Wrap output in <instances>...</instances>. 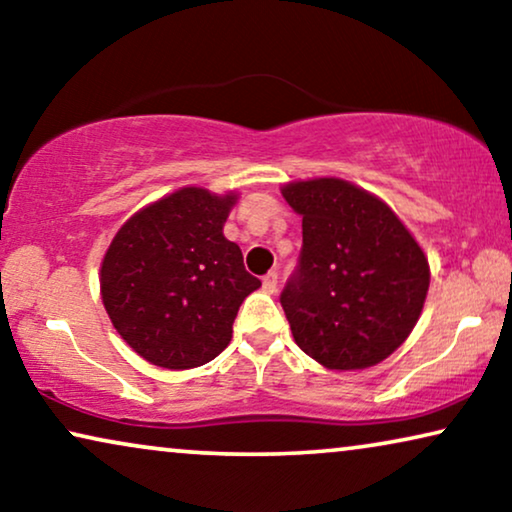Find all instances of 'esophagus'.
<instances>
[{"label": "esophagus", "mask_w": 512, "mask_h": 512, "mask_svg": "<svg viewBox=\"0 0 512 512\" xmlns=\"http://www.w3.org/2000/svg\"><path fill=\"white\" fill-rule=\"evenodd\" d=\"M263 291L265 293H275L277 291V272H268L263 277Z\"/></svg>", "instance_id": "34e87169"}]
</instances>
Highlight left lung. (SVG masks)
<instances>
[{"instance_id": "1", "label": "left lung", "mask_w": 512, "mask_h": 512, "mask_svg": "<svg viewBox=\"0 0 512 512\" xmlns=\"http://www.w3.org/2000/svg\"><path fill=\"white\" fill-rule=\"evenodd\" d=\"M282 193L303 216V249L279 296L296 345L331 370L384 361L422 314V247L380 198L349 181H296Z\"/></svg>"}]
</instances>
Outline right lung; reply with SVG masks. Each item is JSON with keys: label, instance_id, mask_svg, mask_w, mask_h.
I'll return each instance as SVG.
<instances>
[{"label": "right lung", "instance_id": "obj_1", "mask_svg": "<svg viewBox=\"0 0 512 512\" xmlns=\"http://www.w3.org/2000/svg\"><path fill=\"white\" fill-rule=\"evenodd\" d=\"M235 195L181 188L111 240L100 289L111 324L153 366H205L228 347L242 300L261 286L223 237Z\"/></svg>", "mask_w": 512, "mask_h": 512}]
</instances>
